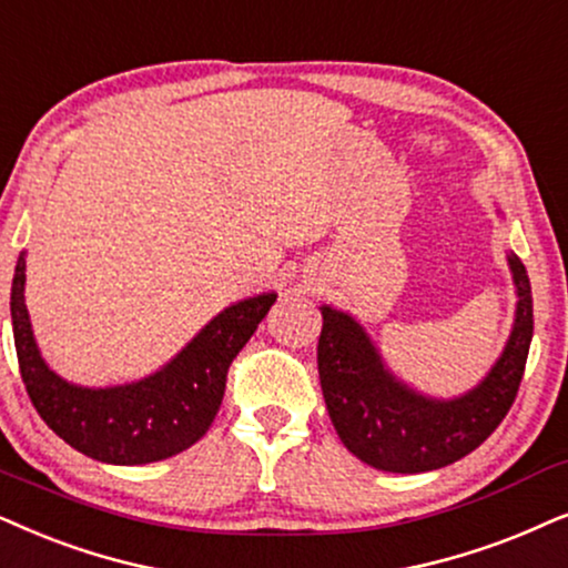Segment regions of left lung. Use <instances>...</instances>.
<instances>
[{"instance_id": "left-lung-1", "label": "left lung", "mask_w": 568, "mask_h": 568, "mask_svg": "<svg viewBox=\"0 0 568 568\" xmlns=\"http://www.w3.org/2000/svg\"><path fill=\"white\" fill-rule=\"evenodd\" d=\"M517 286V313L488 375L454 399L419 394L388 371L367 331L349 313L321 305L318 373L323 399L342 444L383 473H430L475 452L517 399L529 342L532 290L525 263L506 255Z\"/></svg>"}]
</instances>
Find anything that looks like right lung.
Returning a JSON list of instances; mask_svg holds the SVG:
<instances>
[{"instance_id":"right-lung-1","label":"right lung","mask_w":568,"mask_h":568,"mask_svg":"<svg viewBox=\"0 0 568 568\" xmlns=\"http://www.w3.org/2000/svg\"><path fill=\"white\" fill-rule=\"evenodd\" d=\"M276 292L224 307L156 373L116 386H78L47 365L26 307V253L14 266L10 313L26 392L64 444L106 464H149L205 436L221 407L232 359L266 318Z\"/></svg>"}]
</instances>
